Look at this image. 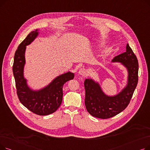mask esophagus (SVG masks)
Here are the masks:
<instances>
[{"instance_id":"obj_1","label":"esophagus","mask_w":150,"mask_h":150,"mask_svg":"<svg viewBox=\"0 0 150 150\" xmlns=\"http://www.w3.org/2000/svg\"><path fill=\"white\" fill-rule=\"evenodd\" d=\"M78 74V75H81V76H85V75H87V71H86L84 69L82 68V69L79 70Z\"/></svg>"}]
</instances>
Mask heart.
Masks as SVG:
<instances>
[{"mask_svg": "<svg viewBox=\"0 0 150 150\" xmlns=\"http://www.w3.org/2000/svg\"><path fill=\"white\" fill-rule=\"evenodd\" d=\"M105 60V57H102V58H101V59H100L101 62H103Z\"/></svg>", "mask_w": 150, "mask_h": 150, "instance_id": "heart-1", "label": "heart"}]
</instances>
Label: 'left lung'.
Here are the masks:
<instances>
[{
  "instance_id": "8db88e82",
  "label": "left lung",
  "mask_w": 150,
  "mask_h": 150,
  "mask_svg": "<svg viewBox=\"0 0 150 150\" xmlns=\"http://www.w3.org/2000/svg\"><path fill=\"white\" fill-rule=\"evenodd\" d=\"M112 62L119 63L127 71V83L119 92L107 95L98 81L92 78L84 80L86 109L91 115L100 119H108L123 111L128 106L138 83V61L128 44L126 52L115 57Z\"/></svg>"
}]
</instances>
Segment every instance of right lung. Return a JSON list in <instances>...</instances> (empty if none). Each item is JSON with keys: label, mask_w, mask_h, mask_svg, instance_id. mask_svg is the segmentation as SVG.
<instances>
[{"label": "right lung", "mask_w": 150, "mask_h": 150, "mask_svg": "<svg viewBox=\"0 0 150 150\" xmlns=\"http://www.w3.org/2000/svg\"><path fill=\"white\" fill-rule=\"evenodd\" d=\"M40 31L38 29L31 31L18 46L14 54L13 72L21 103L36 114L47 115L54 112L60 106L62 100L63 85L74 79V74L69 71L61 74L41 89H34L30 87L24 76L26 46L35 41Z\"/></svg>", "instance_id": "1"}]
</instances>
